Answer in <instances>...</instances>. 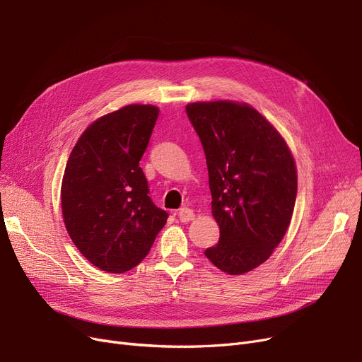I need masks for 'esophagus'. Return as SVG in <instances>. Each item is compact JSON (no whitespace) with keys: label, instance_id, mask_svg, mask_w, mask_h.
Here are the masks:
<instances>
[{"label":"esophagus","instance_id":"obj_1","mask_svg":"<svg viewBox=\"0 0 362 362\" xmlns=\"http://www.w3.org/2000/svg\"><path fill=\"white\" fill-rule=\"evenodd\" d=\"M177 217H179L180 222L186 223V222H191V220H194L195 213H194L191 209L183 207V209H180V210L177 211Z\"/></svg>","mask_w":362,"mask_h":362}]
</instances>
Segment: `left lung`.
I'll use <instances>...</instances> for the list:
<instances>
[{
    "instance_id": "left-lung-1",
    "label": "left lung",
    "mask_w": 362,
    "mask_h": 362,
    "mask_svg": "<svg viewBox=\"0 0 362 362\" xmlns=\"http://www.w3.org/2000/svg\"><path fill=\"white\" fill-rule=\"evenodd\" d=\"M186 114L209 168L218 243L204 251L229 275L266 262L294 210L297 173L286 140L256 109L228 100L197 102Z\"/></svg>"
}]
</instances>
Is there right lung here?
<instances>
[{
  "instance_id": "add662e5",
  "label": "right lung",
  "mask_w": 362,
  "mask_h": 362,
  "mask_svg": "<svg viewBox=\"0 0 362 362\" xmlns=\"http://www.w3.org/2000/svg\"><path fill=\"white\" fill-rule=\"evenodd\" d=\"M158 107L129 105L78 139L62 182V213L71 240L99 269L122 274L142 262L168 213L149 197L142 158Z\"/></svg>"
}]
</instances>
